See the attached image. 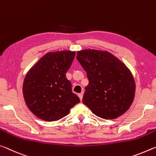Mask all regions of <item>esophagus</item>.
Instances as JSON below:
<instances>
[{
  "mask_svg": "<svg viewBox=\"0 0 156 156\" xmlns=\"http://www.w3.org/2000/svg\"><path fill=\"white\" fill-rule=\"evenodd\" d=\"M78 96H79V98H80V100L81 101L82 100V98H83V93H80L78 95Z\"/></svg>",
  "mask_w": 156,
  "mask_h": 156,
  "instance_id": "obj_1",
  "label": "esophagus"
}]
</instances>
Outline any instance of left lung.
Returning a JSON list of instances; mask_svg holds the SVG:
<instances>
[{
  "label": "left lung",
  "instance_id": "obj_1",
  "mask_svg": "<svg viewBox=\"0 0 156 156\" xmlns=\"http://www.w3.org/2000/svg\"><path fill=\"white\" fill-rule=\"evenodd\" d=\"M76 55L89 81L83 103L101 118L113 119L122 115L135 97L136 83L131 70L107 51L88 49Z\"/></svg>",
  "mask_w": 156,
  "mask_h": 156
}]
</instances>
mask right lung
<instances>
[{
	"mask_svg": "<svg viewBox=\"0 0 156 156\" xmlns=\"http://www.w3.org/2000/svg\"><path fill=\"white\" fill-rule=\"evenodd\" d=\"M75 57V52L70 50L50 52L27 73L23 94L28 108L37 117L47 122L57 121L80 102L66 76Z\"/></svg>",
	"mask_w": 156,
	"mask_h": 156,
	"instance_id": "add662e5",
	"label": "right lung"
}]
</instances>
